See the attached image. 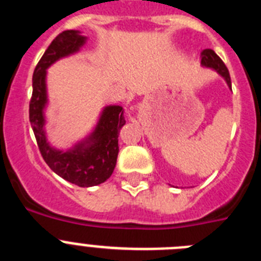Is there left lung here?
<instances>
[{
  "label": "left lung",
  "instance_id": "left-lung-1",
  "mask_svg": "<svg viewBox=\"0 0 261 261\" xmlns=\"http://www.w3.org/2000/svg\"><path fill=\"white\" fill-rule=\"evenodd\" d=\"M201 65L204 68H209L216 70L223 80L226 81L227 86L231 89V80H230L229 70L226 68V65L223 64L222 60L217 56V53L213 49H204L201 52Z\"/></svg>",
  "mask_w": 261,
  "mask_h": 261
}]
</instances>
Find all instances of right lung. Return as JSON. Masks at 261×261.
Masks as SVG:
<instances>
[{"label":"right lung","instance_id":"obj_1","mask_svg":"<svg viewBox=\"0 0 261 261\" xmlns=\"http://www.w3.org/2000/svg\"><path fill=\"white\" fill-rule=\"evenodd\" d=\"M86 41L78 30H66L56 36L34 70L30 102V123L45 163L59 176L78 187L98 186L112 175L119 154V132L125 124L121 106H106L93 130L70 149H56L48 141L47 69L60 59L80 52Z\"/></svg>","mask_w":261,"mask_h":261}]
</instances>
